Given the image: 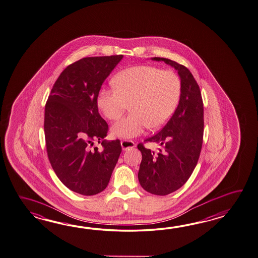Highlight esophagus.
<instances>
[{"label": "esophagus", "instance_id": "1", "mask_svg": "<svg viewBox=\"0 0 258 258\" xmlns=\"http://www.w3.org/2000/svg\"><path fill=\"white\" fill-rule=\"evenodd\" d=\"M121 146H122V149L124 150V151H126V150L134 148V147L136 146V144H135L134 142H132V141L123 140V141H121Z\"/></svg>", "mask_w": 258, "mask_h": 258}]
</instances>
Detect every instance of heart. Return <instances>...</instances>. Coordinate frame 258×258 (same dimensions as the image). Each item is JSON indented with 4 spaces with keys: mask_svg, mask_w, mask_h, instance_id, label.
<instances>
[{
    "mask_svg": "<svg viewBox=\"0 0 258 258\" xmlns=\"http://www.w3.org/2000/svg\"><path fill=\"white\" fill-rule=\"evenodd\" d=\"M113 86L102 88L97 105L109 120H115L130 105V114L111 127L113 136L134 138L146 128H159L174 114L181 94V82L172 70L136 66L115 75Z\"/></svg>",
    "mask_w": 258,
    "mask_h": 258,
    "instance_id": "b5f03b06",
    "label": "heart"
}]
</instances>
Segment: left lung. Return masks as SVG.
Masks as SVG:
<instances>
[{
    "label": "left lung",
    "instance_id": "8db88e82",
    "mask_svg": "<svg viewBox=\"0 0 258 258\" xmlns=\"http://www.w3.org/2000/svg\"><path fill=\"white\" fill-rule=\"evenodd\" d=\"M178 70L181 94L178 107L160 132L144 142L160 145L157 152L138 144L143 159L138 178L152 195H166L187 182L200 156L204 137V103L200 88L189 69L167 58H152Z\"/></svg>",
    "mask_w": 258,
    "mask_h": 258
}]
</instances>
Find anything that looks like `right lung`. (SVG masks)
<instances>
[{
  "label": "right lung",
  "mask_w": 258,
  "mask_h": 258,
  "mask_svg": "<svg viewBox=\"0 0 258 258\" xmlns=\"http://www.w3.org/2000/svg\"><path fill=\"white\" fill-rule=\"evenodd\" d=\"M122 54L85 57L58 77L45 104L48 158L61 182L80 195H97L108 185L121 154L120 141H106L108 125L98 112V93ZM101 143L100 151L93 144Z\"/></svg>",
  "instance_id": "right-lung-1"
}]
</instances>
